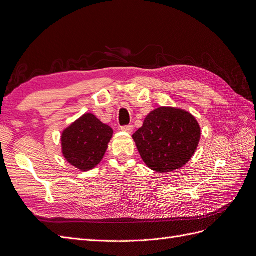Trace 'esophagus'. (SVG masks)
I'll return each instance as SVG.
<instances>
[{"instance_id":"obj_1","label":"esophagus","mask_w":256,"mask_h":256,"mask_svg":"<svg viewBox=\"0 0 256 256\" xmlns=\"http://www.w3.org/2000/svg\"><path fill=\"white\" fill-rule=\"evenodd\" d=\"M122 130L125 131V132H128V134H131L134 131V126L132 125H128V126H122Z\"/></svg>"}]
</instances>
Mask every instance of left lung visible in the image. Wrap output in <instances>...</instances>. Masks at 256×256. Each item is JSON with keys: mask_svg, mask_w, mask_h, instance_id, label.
<instances>
[{"mask_svg": "<svg viewBox=\"0 0 256 256\" xmlns=\"http://www.w3.org/2000/svg\"><path fill=\"white\" fill-rule=\"evenodd\" d=\"M132 138L145 164L168 173L188 164L198 146L200 128L189 112L161 106L146 116Z\"/></svg>", "mask_w": 256, "mask_h": 256, "instance_id": "8db88e82", "label": "left lung"}]
</instances>
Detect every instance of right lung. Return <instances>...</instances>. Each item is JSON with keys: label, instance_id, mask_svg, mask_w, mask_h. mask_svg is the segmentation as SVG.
Listing matches in <instances>:
<instances>
[{"label": "right lung", "instance_id": "obj_1", "mask_svg": "<svg viewBox=\"0 0 256 256\" xmlns=\"http://www.w3.org/2000/svg\"><path fill=\"white\" fill-rule=\"evenodd\" d=\"M113 129L86 113L62 134V152L65 159L81 171H90L102 160Z\"/></svg>", "mask_w": 256, "mask_h": 256}]
</instances>
